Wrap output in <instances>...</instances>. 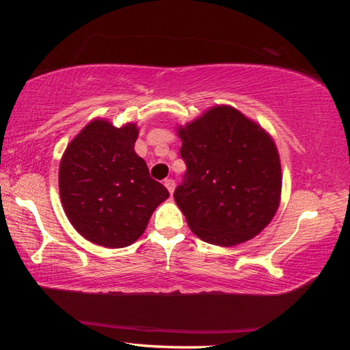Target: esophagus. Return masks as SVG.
Masks as SVG:
<instances>
[{
	"instance_id": "obj_1",
	"label": "esophagus",
	"mask_w": 350,
	"mask_h": 350,
	"mask_svg": "<svg viewBox=\"0 0 350 350\" xmlns=\"http://www.w3.org/2000/svg\"><path fill=\"white\" fill-rule=\"evenodd\" d=\"M163 185L167 187V189H168L170 193H173L174 191V187H176V182H174V179H165Z\"/></svg>"
}]
</instances>
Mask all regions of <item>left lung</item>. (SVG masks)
<instances>
[{"label":"left lung","mask_w":350,"mask_h":350,"mask_svg":"<svg viewBox=\"0 0 350 350\" xmlns=\"http://www.w3.org/2000/svg\"><path fill=\"white\" fill-rule=\"evenodd\" d=\"M187 165L174 200L200 239L245 242L275 216L281 163L270 135L232 106H216L179 129Z\"/></svg>","instance_id":"1"}]
</instances>
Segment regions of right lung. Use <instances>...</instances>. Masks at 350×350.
Wrapping results in <instances>:
<instances>
[{
  "label": "right lung",
  "mask_w": 350,
  "mask_h": 350,
  "mask_svg": "<svg viewBox=\"0 0 350 350\" xmlns=\"http://www.w3.org/2000/svg\"><path fill=\"white\" fill-rule=\"evenodd\" d=\"M139 129L94 120L70 142L60 162V198L64 213L83 238L122 248L145 232L168 189L150 176L134 151Z\"/></svg>",
  "instance_id": "right-lung-1"
}]
</instances>
